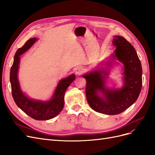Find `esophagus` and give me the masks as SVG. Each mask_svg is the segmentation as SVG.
I'll return each instance as SVG.
<instances>
[{
    "label": "esophagus",
    "instance_id": "esophagus-1",
    "mask_svg": "<svg viewBox=\"0 0 155 155\" xmlns=\"http://www.w3.org/2000/svg\"><path fill=\"white\" fill-rule=\"evenodd\" d=\"M83 68L81 67H78L75 69V72H76V74L78 75V76H79L83 72Z\"/></svg>",
    "mask_w": 155,
    "mask_h": 155
}]
</instances>
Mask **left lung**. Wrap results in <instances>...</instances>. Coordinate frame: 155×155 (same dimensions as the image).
<instances>
[{"mask_svg": "<svg viewBox=\"0 0 155 155\" xmlns=\"http://www.w3.org/2000/svg\"><path fill=\"white\" fill-rule=\"evenodd\" d=\"M112 45L114 53L103 67L83 75L86 79V96L93 110L104 114L115 115L125 110L137 101L142 85V68L137 51L124 37L114 35ZM118 60L124 65V85L117 89L106 86L110 68Z\"/></svg>", "mask_w": 155, "mask_h": 155, "instance_id": "1", "label": "left lung"}]
</instances>
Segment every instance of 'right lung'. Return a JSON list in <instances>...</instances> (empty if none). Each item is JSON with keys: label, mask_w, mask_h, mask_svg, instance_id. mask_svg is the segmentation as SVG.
<instances>
[{"label": "right lung", "mask_w": 155, "mask_h": 155, "mask_svg": "<svg viewBox=\"0 0 155 155\" xmlns=\"http://www.w3.org/2000/svg\"><path fill=\"white\" fill-rule=\"evenodd\" d=\"M37 41L36 37L28 40L22 48H18L14 56V60L10 70V79L12 93L16 105L26 114L36 120H48L58 116L62 110L64 104V94L67 89L76 79L75 74L61 79L50 100L42 101L31 99L21 90L18 79L20 56L29 50Z\"/></svg>", "instance_id": "1"}]
</instances>
